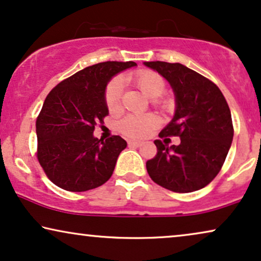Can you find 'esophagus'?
Masks as SVG:
<instances>
[{"label":"esophagus","instance_id":"34e87169","mask_svg":"<svg viewBox=\"0 0 261 261\" xmlns=\"http://www.w3.org/2000/svg\"><path fill=\"white\" fill-rule=\"evenodd\" d=\"M127 144L130 147H141L142 146V142H140V141H128L127 142Z\"/></svg>","mask_w":261,"mask_h":261}]
</instances>
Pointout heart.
Masks as SVG:
<instances>
[{"label":"heart","mask_w":261,"mask_h":261,"mask_svg":"<svg viewBox=\"0 0 261 261\" xmlns=\"http://www.w3.org/2000/svg\"><path fill=\"white\" fill-rule=\"evenodd\" d=\"M128 81L141 92L150 98L155 107L163 111H170L173 107V100L165 95V79L156 72L150 70H138L128 74ZM123 94V83L119 77L112 78L105 89V103L111 112L119 110ZM160 120L153 113L130 114L119 123L120 133L130 138L142 140L147 137L154 128L159 126Z\"/></svg>","instance_id":"1"}]
</instances>
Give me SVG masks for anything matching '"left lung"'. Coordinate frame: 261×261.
Returning <instances> with one entry per match:
<instances>
[{
  "mask_svg": "<svg viewBox=\"0 0 261 261\" xmlns=\"http://www.w3.org/2000/svg\"><path fill=\"white\" fill-rule=\"evenodd\" d=\"M171 84L176 96L173 119L159 134L177 136L178 146L155 140L158 153L147 161L151 179L174 193L202 189L216 178L231 147L233 126L220 89L208 78L182 64L144 62Z\"/></svg>",
  "mask_w": 261,
  "mask_h": 261,
  "instance_id": "left-lung-1",
  "label": "left lung"
}]
</instances>
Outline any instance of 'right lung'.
<instances>
[{
  "mask_svg": "<svg viewBox=\"0 0 261 261\" xmlns=\"http://www.w3.org/2000/svg\"><path fill=\"white\" fill-rule=\"evenodd\" d=\"M134 61L89 66L53 88L36 120L37 159L49 179L67 191L102 186L113 174L126 141L120 136L94 137L95 126L108 115L105 89Z\"/></svg>",
  "mask_w": 261,
  "mask_h": 261,
  "instance_id": "add662e5",
  "label": "right lung"
}]
</instances>
